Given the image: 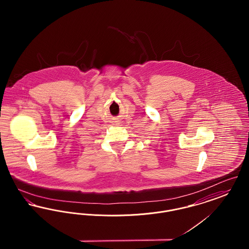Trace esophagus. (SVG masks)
Masks as SVG:
<instances>
[{
	"instance_id": "obj_1",
	"label": "esophagus",
	"mask_w": 249,
	"mask_h": 249,
	"mask_svg": "<svg viewBox=\"0 0 249 249\" xmlns=\"http://www.w3.org/2000/svg\"><path fill=\"white\" fill-rule=\"evenodd\" d=\"M115 122H116V123H117V125H118V124H119V121H115Z\"/></svg>"
}]
</instances>
